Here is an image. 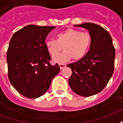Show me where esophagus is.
I'll return each mask as SVG.
<instances>
[{"label": "esophagus", "mask_w": 123, "mask_h": 123, "mask_svg": "<svg viewBox=\"0 0 123 123\" xmlns=\"http://www.w3.org/2000/svg\"><path fill=\"white\" fill-rule=\"evenodd\" d=\"M66 66H67V64H64V63H60V64H59V67H60V68H61V69H62L63 68L66 67Z\"/></svg>", "instance_id": "1"}]
</instances>
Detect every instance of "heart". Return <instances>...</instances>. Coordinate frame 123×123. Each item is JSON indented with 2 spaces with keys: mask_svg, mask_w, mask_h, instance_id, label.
<instances>
[{
  "mask_svg": "<svg viewBox=\"0 0 123 123\" xmlns=\"http://www.w3.org/2000/svg\"><path fill=\"white\" fill-rule=\"evenodd\" d=\"M92 36L88 32L68 28L56 35V39H50L45 41L46 48L52 56L63 48L64 52L53 57V61L62 62L72 58L74 61L83 59L90 48Z\"/></svg>",
  "mask_w": 123,
  "mask_h": 123,
  "instance_id": "obj_1",
  "label": "heart"
}]
</instances>
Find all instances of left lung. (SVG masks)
Segmentation results:
<instances>
[{"mask_svg":"<svg viewBox=\"0 0 123 123\" xmlns=\"http://www.w3.org/2000/svg\"><path fill=\"white\" fill-rule=\"evenodd\" d=\"M75 26L89 31L92 44L83 59L67 64L72 72L68 84L76 94L89 97L103 90L112 76L115 49L109 33L100 25L85 23Z\"/></svg>","mask_w":123,"mask_h":123,"instance_id":"1","label":"left lung"}]
</instances>
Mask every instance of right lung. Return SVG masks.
Here are the masks:
<instances>
[{
    "label": "right lung",
    "instance_id": "add662e5",
    "mask_svg": "<svg viewBox=\"0 0 123 123\" xmlns=\"http://www.w3.org/2000/svg\"><path fill=\"white\" fill-rule=\"evenodd\" d=\"M55 26L28 25L12 35L7 51L8 76L12 86L24 96L39 98L48 90L60 71L51 65L45 39Z\"/></svg>",
    "mask_w": 123,
    "mask_h": 123
}]
</instances>
